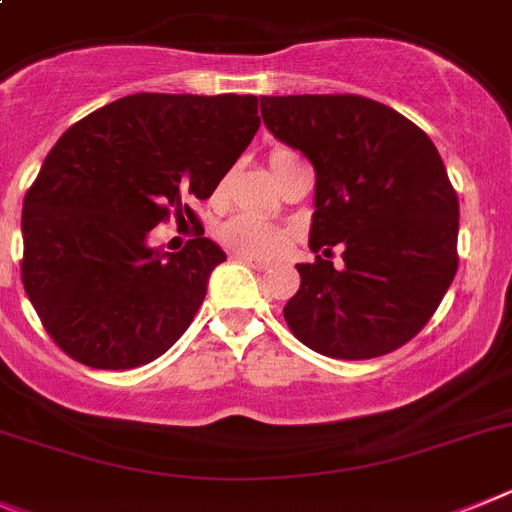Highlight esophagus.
<instances>
[{"label":"esophagus","mask_w":512,"mask_h":512,"mask_svg":"<svg viewBox=\"0 0 512 512\" xmlns=\"http://www.w3.org/2000/svg\"><path fill=\"white\" fill-rule=\"evenodd\" d=\"M234 257H237V260H242V262H247V265H250V268H255V270H268L270 268L268 260H260V257L244 255V252H237Z\"/></svg>","instance_id":"obj_1"}]
</instances>
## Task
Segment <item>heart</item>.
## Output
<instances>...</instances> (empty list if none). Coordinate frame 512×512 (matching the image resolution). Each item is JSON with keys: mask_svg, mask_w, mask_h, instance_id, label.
I'll return each mask as SVG.
<instances>
[{"mask_svg": "<svg viewBox=\"0 0 512 512\" xmlns=\"http://www.w3.org/2000/svg\"><path fill=\"white\" fill-rule=\"evenodd\" d=\"M291 154L293 151L278 149L273 151V159L291 157ZM221 239H224V244H229L231 250L257 257H273L286 247V234L278 226L270 224V221L252 216V213H239V216L226 221L221 226Z\"/></svg>", "mask_w": 512, "mask_h": 512, "instance_id": "b5f03b06", "label": "heart"}]
</instances>
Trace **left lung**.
Listing matches in <instances>:
<instances>
[{
	"label": "left lung",
	"mask_w": 512,
	"mask_h": 512,
	"mask_svg": "<svg viewBox=\"0 0 512 512\" xmlns=\"http://www.w3.org/2000/svg\"><path fill=\"white\" fill-rule=\"evenodd\" d=\"M275 139L314 167L301 286L283 306L306 348L340 361L391 353L417 335L451 286L459 255V198L428 133L358 95L260 97Z\"/></svg>",
	"instance_id": "8db88e82"
}]
</instances>
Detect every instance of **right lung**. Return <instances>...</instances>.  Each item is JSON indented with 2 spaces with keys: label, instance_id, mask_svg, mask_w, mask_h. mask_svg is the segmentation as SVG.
Instances as JSON below:
<instances>
[{
  "label": "right lung",
  "instance_id": "add662e5",
  "mask_svg": "<svg viewBox=\"0 0 512 512\" xmlns=\"http://www.w3.org/2000/svg\"><path fill=\"white\" fill-rule=\"evenodd\" d=\"M257 128L255 95L139 92L56 141L22 203V283L66 355L126 371L180 340L226 252L203 234L162 252L149 231L193 219L185 198H211Z\"/></svg>",
  "mask_w": 512,
  "mask_h": 512
}]
</instances>
